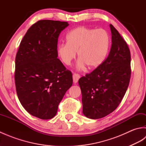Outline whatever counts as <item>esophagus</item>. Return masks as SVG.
<instances>
[{"label":"esophagus","mask_w":146,"mask_h":146,"mask_svg":"<svg viewBox=\"0 0 146 146\" xmlns=\"http://www.w3.org/2000/svg\"><path fill=\"white\" fill-rule=\"evenodd\" d=\"M80 78V76L78 73H74L73 75V82L76 83L78 82L79 78Z\"/></svg>","instance_id":"1"}]
</instances>
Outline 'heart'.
I'll use <instances>...</instances> for the list:
<instances>
[{
  "label": "heart",
  "instance_id": "heart-1",
  "mask_svg": "<svg viewBox=\"0 0 146 146\" xmlns=\"http://www.w3.org/2000/svg\"><path fill=\"white\" fill-rule=\"evenodd\" d=\"M66 39V42L58 46L57 56L68 66L76 58L78 51V68L83 67L85 64L89 68L100 66L107 56L110 42L109 35L105 29L86 27H78L70 31Z\"/></svg>",
  "mask_w": 146,
  "mask_h": 146
}]
</instances>
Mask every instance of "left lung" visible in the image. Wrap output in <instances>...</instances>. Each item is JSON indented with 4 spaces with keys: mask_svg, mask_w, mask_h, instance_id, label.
<instances>
[{
    "mask_svg": "<svg viewBox=\"0 0 146 146\" xmlns=\"http://www.w3.org/2000/svg\"><path fill=\"white\" fill-rule=\"evenodd\" d=\"M110 27L111 46L106 60L78 80L83 113L92 119H101L116 109L131 79V52L128 45L111 24Z\"/></svg>",
    "mask_w": 146,
    "mask_h": 146,
    "instance_id": "8db88e82",
    "label": "left lung"
}]
</instances>
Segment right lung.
I'll use <instances>...</instances> for the list:
<instances>
[{"label":"right lung","mask_w":146,"mask_h":146,"mask_svg":"<svg viewBox=\"0 0 146 146\" xmlns=\"http://www.w3.org/2000/svg\"><path fill=\"white\" fill-rule=\"evenodd\" d=\"M67 22L40 20L30 27L15 56V85L19 100L32 115L54 117L65 93L73 84L71 71L56 54L60 33Z\"/></svg>","instance_id":"add662e5"}]
</instances>
